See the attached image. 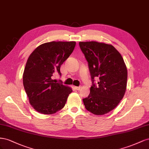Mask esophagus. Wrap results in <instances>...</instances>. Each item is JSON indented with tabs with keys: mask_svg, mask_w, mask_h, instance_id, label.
I'll list each match as a JSON object with an SVG mask.
<instances>
[{
	"mask_svg": "<svg viewBox=\"0 0 149 149\" xmlns=\"http://www.w3.org/2000/svg\"><path fill=\"white\" fill-rule=\"evenodd\" d=\"M81 88H82V87H81V86H79V87H75V88L76 90H77V91H79L80 89Z\"/></svg>",
	"mask_w": 149,
	"mask_h": 149,
	"instance_id": "obj_1",
	"label": "esophagus"
}]
</instances>
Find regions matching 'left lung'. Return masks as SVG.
<instances>
[{"mask_svg":"<svg viewBox=\"0 0 149 149\" xmlns=\"http://www.w3.org/2000/svg\"><path fill=\"white\" fill-rule=\"evenodd\" d=\"M79 45L88 63L93 85L90 94L83 99L85 107L100 116L112 111L124 96L127 69L121 54L110 44L91 41L80 42ZM100 79L97 87L94 77Z\"/></svg>","mask_w":149,"mask_h":149,"instance_id":"obj_1","label":"left lung"}]
</instances>
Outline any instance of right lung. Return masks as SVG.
Masks as SVG:
<instances>
[{
    "mask_svg": "<svg viewBox=\"0 0 149 149\" xmlns=\"http://www.w3.org/2000/svg\"><path fill=\"white\" fill-rule=\"evenodd\" d=\"M76 42L52 41L38 46L30 55L23 74L29 103L38 112L53 114L65 106L72 92L69 86L52 79L61 75V66L73 52Z\"/></svg>",
    "mask_w": 149,
    "mask_h": 149,
    "instance_id": "obj_1",
    "label": "right lung"
}]
</instances>
